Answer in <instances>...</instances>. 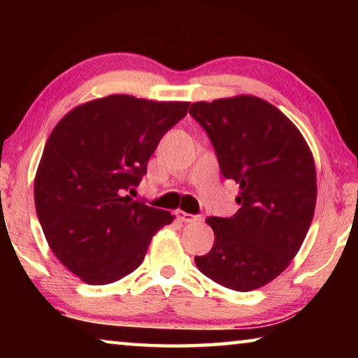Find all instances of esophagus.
<instances>
[{
	"instance_id": "1",
	"label": "esophagus",
	"mask_w": 358,
	"mask_h": 358,
	"mask_svg": "<svg viewBox=\"0 0 358 358\" xmlns=\"http://www.w3.org/2000/svg\"><path fill=\"white\" fill-rule=\"evenodd\" d=\"M177 217L180 221L183 222H194V221H201V216L199 215H191V213H186V211H178Z\"/></svg>"
}]
</instances>
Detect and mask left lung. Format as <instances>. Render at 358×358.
<instances>
[{
    "instance_id": "obj_1",
    "label": "left lung",
    "mask_w": 358,
    "mask_h": 358,
    "mask_svg": "<svg viewBox=\"0 0 358 358\" xmlns=\"http://www.w3.org/2000/svg\"><path fill=\"white\" fill-rule=\"evenodd\" d=\"M191 117L213 143L222 175L240 185L230 217H207L215 232L197 268L227 289L273 281L299 252L316 208V166L301 132L256 96L194 102Z\"/></svg>"
}]
</instances>
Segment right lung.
<instances>
[{
    "instance_id": "obj_1",
    "label": "right lung",
    "mask_w": 358,
    "mask_h": 358,
    "mask_svg": "<svg viewBox=\"0 0 358 358\" xmlns=\"http://www.w3.org/2000/svg\"><path fill=\"white\" fill-rule=\"evenodd\" d=\"M187 107L110 94L72 108L53 128L34 178L36 213L53 254L82 281L102 286L132 273L173 221L126 192Z\"/></svg>"
}]
</instances>
